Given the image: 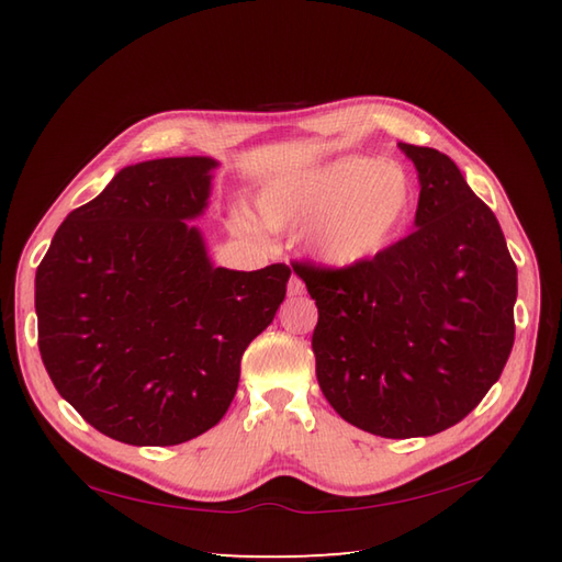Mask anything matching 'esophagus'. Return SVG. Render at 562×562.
<instances>
[{
    "label": "esophagus",
    "mask_w": 562,
    "mask_h": 562,
    "mask_svg": "<svg viewBox=\"0 0 562 562\" xmlns=\"http://www.w3.org/2000/svg\"><path fill=\"white\" fill-rule=\"evenodd\" d=\"M302 294H304V282L296 278V274H292L290 282H288V296H292V300H294V296H302Z\"/></svg>",
    "instance_id": "34e87169"
}]
</instances>
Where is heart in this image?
Instances as JSON below:
<instances>
[{
	"label": "heart",
	"instance_id": "obj_1",
	"mask_svg": "<svg viewBox=\"0 0 562 562\" xmlns=\"http://www.w3.org/2000/svg\"><path fill=\"white\" fill-rule=\"evenodd\" d=\"M413 212V181L403 166L348 154L260 190L258 214L268 229H304L306 248L330 270L379 258Z\"/></svg>",
	"mask_w": 562,
	"mask_h": 562
}]
</instances>
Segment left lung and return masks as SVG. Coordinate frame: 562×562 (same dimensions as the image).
I'll return each mask as SVG.
<instances>
[{
  "mask_svg": "<svg viewBox=\"0 0 562 562\" xmlns=\"http://www.w3.org/2000/svg\"><path fill=\"white\" fill-rule=\"evenodd\" d=\"M420 181L415 232L350 270L294 262L318 306L316 379L342 420L429 437L463 420L515 345L517 266L447 154L398 142Z\"/></svg>",
  "mask_w": 562,
  "mask_h": 562,
  "instance_id": "left-lung-1",
  "label": "left lung"
}]
</instances>
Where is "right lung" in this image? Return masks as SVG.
Here are the masks:
<instances>
[{
	"mask_svg": "<svg viewBox=\"0 0 562 562\" xmlns=\"http://www.w3.org/2000/svg\"><path fill=\"white\" fill-rule=\"evenodd\" d=\"M217 166H125L67 214L35 272L47 374L83 420L125 445H183L217 425L244 350L288 292V266L217 268L190 224L210 205Z\"/></svg>",
	"mask_w": 562,
	"mask_h": 562,
	"instance_id": "obj_1",
	"label": "right lung"
}]
</instances>
